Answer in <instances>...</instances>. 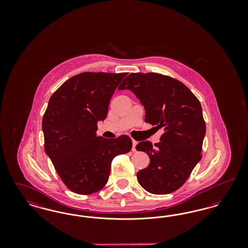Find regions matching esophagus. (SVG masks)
I'll return each instance as SVG.
<instances>
[{
    "label": "esophagus",
    "instance_id": "obj_1",
    "mask_svg": "<svg viewBox=\"0 0 248 248\" xmlns=\"http://www.w3.org/2000/svg\"><path fill=\"white\" fill-rule=\"evenodd\" d=\"M133 146H132V151L133 152H136L137 151V144H138V142L136 141V140H133Z\"/></svg>",
    "mask_w": 248,
    "mask_h": 248
}]
</instances>
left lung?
Masks as SVG:
<instances>
[{
  "mask_svg": "<svg viewBox=\"0 0 248 248\" xmlns=\"http://www.w3.org/2000/svg\"><path fill=\"white\" fill-rule=\"evenodd\" d=\"M118 89L132 91L144 106L145 121L165 128L159 143L136 147L150 157L149 166L137 174L139 183L154 194L177 190L202 159L205 123L199 100L181 82L154 72L130 73Z\"/></svg>",
  "mask_w": 248,
  "mask_h": 248,
  "instance_id": "8db88e82",
  "label": "left lung"
}]
</instances>
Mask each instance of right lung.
Segmentation results:
<instances>
[{
    "instance_id": "obj_1",
    "label": "right lung",
    "mask_w": 248,
    "mask_h": 248,
    "mask_svg": "<svg viewBox=\"0 0 248 248\" xmlns=\"http://www.w3.org/2000/svg\"><path fill=\"white\" fill-rule=\"evenodd\" d=\"M125 75L83 72L66 81L49 99L42 124L45 150L64 184L75 193L102 189L113 158L132 149L127 136L108 140L95 134Z\"/></svg>"
}]
</instances>
